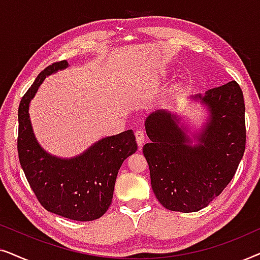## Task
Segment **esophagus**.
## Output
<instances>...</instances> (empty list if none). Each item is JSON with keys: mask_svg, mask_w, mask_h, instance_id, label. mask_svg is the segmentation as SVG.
<instances>
[{"mask_svg": "<svg viewBox=\"0 0 260 260\" xmlns=\"http://www.w3.org/2000/svg\"><path fill=\"white\" fill-rule=\"evenodd\" d=\"M135 137H136V142L138 144V147H142L145 141V135H144V131L142 130H137L136 133H135Z\"/></svg>", "mask_w": 260, "mask_h": 260, "instance_id": "34e87169", "label": "esophagus"}]
</instances>
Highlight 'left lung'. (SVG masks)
Here are the masks:
<instances>
[{
    "mask_svg": "<svg viewBox=\"0 0 260 260\" xmlns=\"http://www.w3.org/2000/svg\"><path fill=\"white\" fill-rule=\"evenodd\" d=\"M208 106L211 118L198 136V145L166 110L147 117L150 143L143 154L150 170L151 188L163 207L198 212L214 200L233 179L246 144L245 104L237 81L195 95Z\"/></svg>",
    "mask_w": 260,
    "mask_h": 260,
    "instance_id": "8db88e82",
    "label": "left lung"
}]
</instances>
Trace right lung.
Returning <instances> with one entry per match:
<instances>
[{
    "label": "right lung",
    "mask_w": 260,
    "mask_h": 260,
    "mask_svg": "<svg viewBox=\"0 0 260 260\" xmlns=\"http://www.w3.org/2000/svg\"><path fill=\"white\" fill-rule=\"evenodd\" d=\"M69 66L66 60L46 67L19 105L17 152L20 165L42 207L76 221H92L104 214L112 202L117 174L124 159L137 150L133 130L103 138L70 159L46 152L35 140L29 120V102L46 76Z\"/></svg>",
    "instance_id": "obj_1"
}]
</instances>
